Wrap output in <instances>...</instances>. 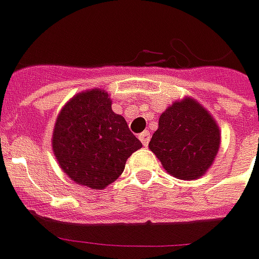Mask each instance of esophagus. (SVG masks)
<instances>
[{
    "label": "esophagus",
    "instance_id": "34e87169",
    "mask_svg": "<svg viewBox=\"0 0 259 259\" xmlns=\"http://www.w3.org/2000/svg\"><path fill=\"white\" fill-rule=\"evenodd\" d=\"M138 138H140V141L143 143V145H144V147H147V145H148V143H150V133L144 131V133H141V134L138 135Z\"/></svg>",
    "mask_w": 259,
    "mask_h": 259
}]
</instances>
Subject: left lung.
Listing matches in <instances>:
<instances>
[{
	"label": "left lung",
	"mask_w": 259,
	"mask_h": 259,
	"mask_svg": "<svg viewBox=\"0 0 259 259\" xmlns=\"http://www.w3.org/2000/svg\"><path fill=\"white\" fill-rule=\"evenodd\" d=\"M221 130L210 112L186 96L167 106L148 148L165 171L180 180H196L213 164Z\"/></svg>",
	"instance_id": "8db88e82"
}]
</instances>
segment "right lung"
<instances>
[{"mask_svg":"<svg viewBox=\"0 0 259 259\" xmlns=\"http://www.w3.org/2000/svg\"><path fill=\"white\" fill-rule=\"evenodd\" d=\"M52 147L66 176L102 190L122 174L130 155L143 144L124 116L112 111L106 91L94 88L69 99L56 118Z\"/></svg>","mask_w":259,"mask_h":259,"instance_id":"add662e5","label":"right lung"}]
</instances>
